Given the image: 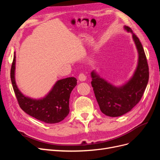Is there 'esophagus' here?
I'll list each match as a JSON object with an SVG mask.
<instances>
[{"instance_id":"1","label":"esophagus","mask_w":160,"mask_h":160,"mask_svg":"<svg viewBox=\"0 0 160 160\" xmlns=\"http://www.w3.org/2000/svg\"><path fill=\"white\" fill-rule=\"evenodd\" d=\"M79 79L81 81H84L86 80V75L83 73V72H81L79 75Z\"/></svg>"}]
</instances>
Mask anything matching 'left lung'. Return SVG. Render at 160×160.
Wrapping results in <instances>:
<instances>
[{
  "label": "left lung",
  "mask_w": 160,
  "mask_h": 160,
  "mask_svg": "<svg viewBox=\"0 0 160 160\" xmlns=\"http://www.w3.org/2000/svg\"><path fill=\"white\" fill-rule=\"evenodd\" d=\"M125 28L132 33L139 53L138 65L132 78L125 85L115 88L91 72V85L97 101L101 112L109 117H118L132 110L141 100L149 80V67L142 43L132 28L128 26Z\"/></svg>",
  "instance_id": "1"
}]
</instances>
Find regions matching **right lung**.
Returning a JSON list of instances; mask_svg holds the SVG:
<instances>
[{
	"instance_id": "add662e5",
	"label": "right lung",
	"mask_w": 160,
	"mask_h": 160,
	"mask_svg": "<svg viewBox=\"0 0 160 160\" xmlns=\"http://www.w3.org/2000/svg\"><path fill=\"white\" fill-rule=\"evenodd\" d=\"M15 52L11 69V79L20 108L32 117L47 123H59L69 113V98L77 85L75 77L59 80L50 93L42 99H32L24 96L17 88L14 80Z\"/></svg>"
}]
</instances>
